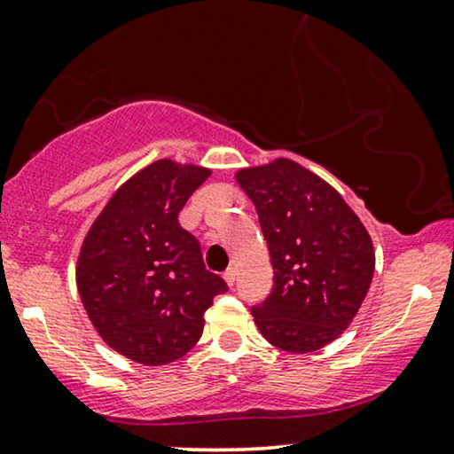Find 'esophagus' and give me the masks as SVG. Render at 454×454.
Here are the masks:
<instances>
[{"mask_svg": "<svg viewBox=\"0 0 454 454\" xmlns=\"http://www.w3.org/2000/svg\"><path fill=\"white\" fill-rule=\"evenodd\" d=\"M235 277H238V270H235L233 266H231V269H227L225 275H223V278H225L229 287H233V285H235Z\"/></svg>", "mask_w": 454, "mask_h": 454, "instance_id": "esophagus-1", "label": "esophagus"}]
</instances>
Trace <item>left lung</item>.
Instances as JSON below:
<instances>
[{
	"mask_svg": "<svg viewBox=\"0 0 454 454\" xmlns=\"http://www.w3.org/2000/svg\"><path fill=\"white\" fill-rule=\"evenodd\" d=\"M269 246L275 285L252 308L262 337L312 353L351 325L374 277V246L362 221L325 179L291 159L238 171Z\"/></svg>",
	"mask_w": 454,
	"mask_h": 454,
	"instance_id": "left-lung-1",
	"label": "left lung"
}]
</instances>
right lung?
Segmentation results:
<instances>
[{"mask_svg": "<svg viewBox=\"0 0 454 454\" xmlns=\"http://www.w3.org/2000/svg\"><path fill=\"white\" fill-rule=\"evenodd\" d=\"M208 176L204 167L154 160L115 192L86 233L80 300L105 343L132 362L165 365L185 356L202 337L204 312L227 291L177 221Z\"/></svg>", "mask_w": 454, "mask_h": 454, "instance_id": "1", "label": "right lung"}]
</instances>
